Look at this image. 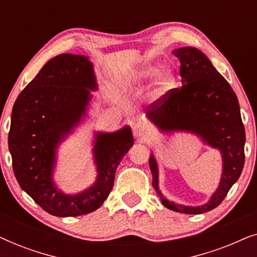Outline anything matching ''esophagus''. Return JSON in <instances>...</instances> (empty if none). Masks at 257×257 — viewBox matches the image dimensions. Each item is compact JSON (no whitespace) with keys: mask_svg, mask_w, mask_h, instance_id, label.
Wrapping results in <instances>:
<instances>
[{"mask_svg":"<svg viewBox=\"0 0 257 257\" xmlns=\"http://www.w3.org/2000/svg\"><path fill=\"white\" fill-rule=\"evenodd\" d=\"M150 126L144 121H136L133 125V135L139 139H145L150 136Z\"/></svg>","mask_w":257,"mask_h":257,"instance_id":"obj_1","label":"esophagus"}]
</instances>
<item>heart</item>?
<instances>
[{"label":"heart","mask_w":257,"mask_h":257,"mask_svg":"<svg viewBox=\"0 0 257 257\" xmlns=\"http://www.w3.org/2000/svg\"><path fill=\"white\" fill-rule=\"evenodd\" d=\"M152 89H151V98L158 100L165 96L175 84V72L170 65L159 64L152 61L143 62L142 64L127 70L122 76V85L125 87H136L152 79Z\"/></svg>","instance_id":"heart-1"}]
</instances>
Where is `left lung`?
Segmentation results:
<instances>
[{"label":"left lung","instance_id":"left-lung-1","mask_svg":"<svg viewBox=\"0 0 257 257\" xmlns=\"http://www.w3.org/2000/svg\"><path fill=\"white\" fill-rule=\"evenodd\" d=\"M180 61L181 89H173L161 100L150 105L147 118L160 132H187L220 152L222 173L216 191L201 206H185L170 201L159 188V168L151 153L152 186L166 208L184 214H202L220 205L244 165L245 133L240 105L229 84L214 68L208 57L193 47L172 51Z\"/></svg>","mask_w":257,"mask_h":257}]
</instances>
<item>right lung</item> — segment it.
<instances>
[{"mask_svg":"<svg viewBox=\"0 0 257 257\" xmlns=\"http://www.w3.org/2000/svg\"><path fill=\"white\" fill-rule=\"evenodd\" d=\"M98 89L87 56L62 54L51 58L14 104L8 136L13 170L19 185L45 212L78 216L99 208L110 194L117 167L133 146L130 126L115 132H94L92 186L68 194L56 185L57 150L86 117Z\"/></svg>","mask_w":257,"mask_h":257,"instance_id":"obj_1","label":"right lung"}]
</instances>
